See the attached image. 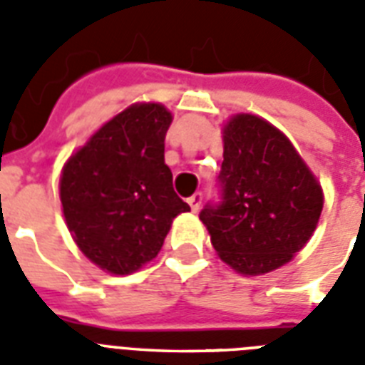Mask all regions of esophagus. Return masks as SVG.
I'll use <instances>...</instances> for the list:
<instances>
[{"mask_svg":"<svg viewBox=\"0 0 365 365\" xmlns=\"http://www.w3.org/2000/svg\"><path fill=\"white\" fill-rule=\"evenodd\" d=\"M189 206H191L192 212H198L200 210V204H202V192H195L192 197L187 198Z\"/></svg>","mask_w":365,"mask_h":365,"instance_id":"obj_1","label":"esophagus"}]
</instances>
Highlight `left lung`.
Masks as SVG:
<instances>
[{"label": "left lung", "mask_w": 365, "mask_h": 365, "mask_svg": "<svg viewBox=\"0 0 365 365\" xmlns=\"http://www.w3.org/2000/svg\"><path fill=\"white\" fill-rule=\"evenodd\" d=\"M221 200L206 204V225L219 259L238 274L262 275L292 260L315 232L321 183L279 129L236 114L223 129Z\"/></svg>", "instance_id": "left-lung-1"}]
</instances>
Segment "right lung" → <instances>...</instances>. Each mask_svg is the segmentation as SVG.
Listing matches in <instances>:
<instances>
[{
    "label": "right lung",
    "instance_id": "right-lung-1",
    "mask_svg": "<svg viewBox=\"0 0 365 365\" xmlns=\"http://www.w3.org/2000/svg\"><path fill=\"white\" fill-rule=\"evenodd\" d=\"M173 114L138 103L106 121L65 163L59 198L67 229L101 269L127 275L155 259L189 204L173 187L165 135Z\"/></svg>",
    "mask_w": 365,
    "mask_h": 365
}]
</instances>
